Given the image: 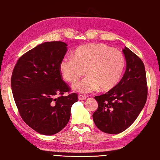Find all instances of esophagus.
<instances>
[{
  "label": "esophagus",
  "mask_w": 160,
  "mask_h": 160,
  "mask_svg": "<svg viewBox=\"0 0 160 160\" xmlns=\"http://www.w3.org/2000/svg\"><path fill=\"white\" fill-rule=\"evenodd\" d=\"M86 99V97L85 95H79V99L80 100H84V99Z\"/></svg>",
  "instance_id": "34e87169"
}]
</instances>
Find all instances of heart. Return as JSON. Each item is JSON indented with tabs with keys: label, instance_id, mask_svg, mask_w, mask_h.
Returning <instances> with one entry per match:
<instances>
[{
	"label": "heart",
	"instance_id": "obj_1",
	"mask_svg": "<svg viewBox=\"0 0 160 160\" xmlns=\"http://www.w3.org/2000/svg\"><path fill=\"white\" fill-rule=\"evenodd\" d=\"M73 58H64L60 62L63 79L73 83L85 71L87 77L72 88L81 93H90L100 88L108 91L117 86L125 67V58L118 50L103 44H90L78 47Z\"/></svg>",
	"mask_w": 160,
	"mask_h": 160
}]
</instances>
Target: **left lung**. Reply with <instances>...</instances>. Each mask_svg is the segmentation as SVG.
<instances>
[{
    "mask_svg": "<svg viewBox=\"0 0 160 160\" xmlns=\"http://www.w3.org/2000/svg\"><path fill=\"white\" fill-rule=\"evenodd\" d=\"M127 67L117 86L95 96L98 108L92 114L95 125L108 134H119L128 129L145 106L148 86L145 66L141 59L125 47L122 50Z\"/></svg>",
    "mask_w": 160,
    "mask_h": 160,
    "instance_id": "left-lung-1",
    "label": "left lung"
}]
</instances>
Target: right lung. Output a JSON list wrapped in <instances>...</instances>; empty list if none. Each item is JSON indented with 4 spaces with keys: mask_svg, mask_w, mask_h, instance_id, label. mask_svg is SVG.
Returning <instances> with one entry per match:
<instances>
[{
    "mask_svg": "<svg viewBox=\"0 0 160 160\" xmlns=\"http://www.w3.org/2000/svg\"><path fill=\"white\" fill-rule=\"evenodd\" d=\"M67 44L47 42L24 53L12 74L14 102L23 120L38 133L53 135L70 120L77 93L62 80L60 62L67 52Z\"/></svg>",
    "mask_w": 160,
    "mask_h": 160,
    "instance_id": "1",
    "label": "right lung"
}]
</instances>
